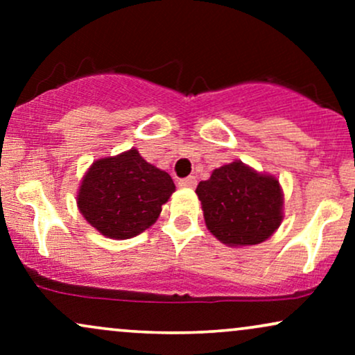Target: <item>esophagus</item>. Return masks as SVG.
<instances>
[{"instance_id": "34e87169", "label": "esophagus", "mask_w": 355, "mask_h": 355, "mask_svg": "<svg viewBox=\"0 0 355 355\" xmlns=\"http://www.w3.org/2000/svg\"><path fill=\"white\" fill-rule=\"evenodd\" d=\"M178 185L183 187V189H193L195 185H197V178L191 175V177H187V178H182L180 182H178Z\"/></svg>"}]
</instances>
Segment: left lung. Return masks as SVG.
<instances>
[{"label": "left lung", "instance_id": "obj_1", "mask_svg": "<svg viewBox=\"0 0 355 355\" xmlns=\"http://www.w3.org/2000/svg\"><path fill=\"white\" fill-rule=\"evenodd\" d=\"M207 229L227 245H255L282 222V189L270 175H260L242 162L211 172L197 187Z\"/></svg>", "mask_w": 355, "mask_h": 355}]
</instances>
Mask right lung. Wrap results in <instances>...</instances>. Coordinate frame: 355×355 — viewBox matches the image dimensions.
Wrapping results in <instances>:
<instances>
[{"mask_svg": "<svg viewBox=\"0 0 355 355\" xmlns=\"http://www.w3.org/2000/svg\"><path fill=\"white\" fill-rule=\"evenodd\" d=\"M173 191L172 177L132 148L89 166L80 187L78 209L100 234L130 239L157 222Z\"/></svg>", "mask_w": 355, "mask_h": 355, "instance_id": "right-lung-1", "label": "right lung"}]
</instances>
